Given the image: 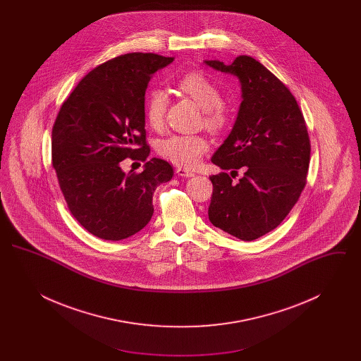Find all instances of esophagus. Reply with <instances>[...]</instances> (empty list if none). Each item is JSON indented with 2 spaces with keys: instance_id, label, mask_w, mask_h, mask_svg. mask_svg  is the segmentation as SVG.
Masks as SVG:
<instances>
[{
  "instance_id": "obj_1",
  "label": "esophagus",
  "mask_w": 361,
  "mask_h": 361,
  "mask_svg": "<svg viewBox=\"0 0 361 361\" xmlns=\"http://www.w3.org/2000/svg\"><path fill=\"white\" fill-rule=\"evenodd\" d=\"M176 173L180 176V177H193L195 176V173L190 172V171H187V169H184V168H178Z\"/></svg>"
}]
</instances>
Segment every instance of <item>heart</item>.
I'll return each mask as SVG.
<instances>
[{"instance_id": "b5f03b06", "label": "heart", "mask_w": 361, "mask_h": 361, "mask_svg": "<svg viewBox=\"0 0 361 361\" xmlns=\"http://www.w3.org/2000/svg\"><path fill=\"white\" fill-rule=\"evenodd\" d=\"M177 86L204 109V121L212 130L222 128L227 121V109L222 103L219 87L204 73L190 71L183 75ZM169 105L168 93L162 89H152L145 102V118L153 128H161ZM209 143L202 135L173 134L158 143V153L183 168L196 166L207 153Z\"/></svg>"}]
</instances>
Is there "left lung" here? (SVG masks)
<instances>
[{"mask_svg": "<svg viewBox=\"0 0 361 361\" xmlns=\"http://www.w3.org/2000/svg\"><path fill=\"white\" fill-rule=\"evenodd\" d=\"M204 63L235 75L242 92L231 133L211 161L231 176L245 169L238 183L226 172L209 177L214 190L208 218L240 240H257L284 221L306 185L307 127L288 87L255 58Z\"/></svg>", "mask_w": 361, "mask_h": 361, "instance_id": "1", "label": "left lung"}]
</instances>
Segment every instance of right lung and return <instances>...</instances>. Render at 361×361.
<instances>
[{"mask_svg":"<svg viewBox=\"0 0 361 361\" xmlns=\"http://www.w3.org/2000/svg\"><path fill=\"white\" fill-rule=\"evenodd\" d=\"M174 58L131 52L87 73L62 104L52 127V166L70 212L106 240H126L150 222L157 187L173 168L152 158L143 172L121 171L126 158L150 154L145 93L158 70Z\"/></svg>","mask_w":361,"mask_h":361,"instance_id":"right-lung-1","label":"right lung"}]
</instances>
